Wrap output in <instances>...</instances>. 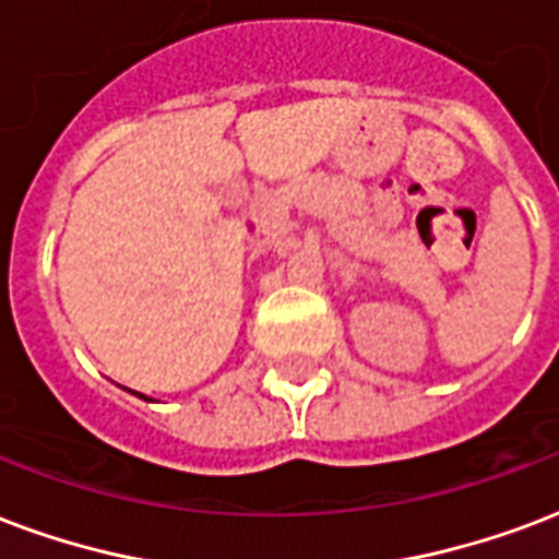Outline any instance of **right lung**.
I'll return each mask as SVG.
<instances>
[{
	"mask_svg": "<svg viewBox=\"0 0 559 559\" xmlns=\"http://www.w3.org/2000/svg\"><path fill=\"white\" fill-rule=\"evenodd\" d=\"M140 395V393H138ZM140 399H146V395H140ZM146 402H152V399H146Z\"/></svg>",
	"mask_w": 559,
	"mask_h": 559,
	"instance_id": "add662e5",
	"label": "right lung"
}]
</instances>
